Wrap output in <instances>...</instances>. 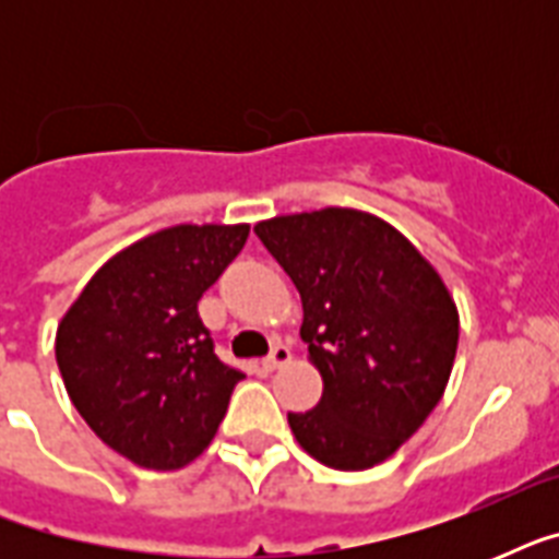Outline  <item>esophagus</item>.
Segmentation results:
<instances>
[{
	"mask_svg": "<svg viewBox=\"0 0 559 559\" xmlns=\"http://www.w3.org/2000/svg\"><path fill=\"white\" fill-rule=\"evenodd\" d=\"M289 359H293V350H289L287 345H275V348L270 350V357L263 359V366L270 368V371H275V368L287 366Z\"/></svg>",
	"mask_w": 559,
	"mask_h": 559,
	"instance_id": "esophagus-1",
	"label": "esophagus"
}]
</instances>
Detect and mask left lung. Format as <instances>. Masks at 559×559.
Segmentation results:
<instances>
[{
  "label": "left lung",
  "instance_id": "left-lung-1",
  "mask_svg": "<svg viewBox=\"0 0 559 559\" xmlns=\"http://www.w3.org/2000/svg\"><path fill=\"white\" fill-rule=\"evenodd\" d=\"M254 235L296 284L319 406L293 415L298 447L345 473L391 459L432 415L459 348V307L406 235L359 209L261 219Z\"/></svg>",
  "mask_w": 559,
  "mask_h": 559
}]
</instances>
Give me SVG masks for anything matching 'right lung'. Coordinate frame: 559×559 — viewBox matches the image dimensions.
<instances>
[{
	"label": "right lung",
	"instance_id": "1",
	"mask_svg": "<svg viewBox=\"0 0 559 559\" xmlns=\"http://www.w3.org/2000/svg\"><path fill=\"white\" fill-rule=\"evenodd\" d=\"M249 223H179L116 252L57 324L55 354L74 408L139 467L191 464L243 373L214 354L202 293L235 261Z\"/></svg>",
	"mask_w": 559,
	"mask_h": 559
}]
</instances>
